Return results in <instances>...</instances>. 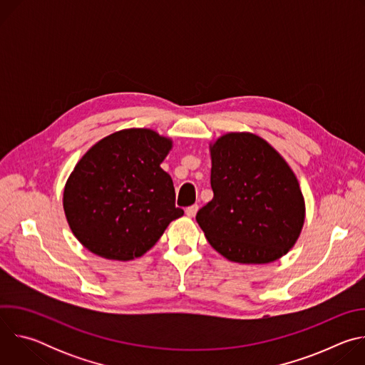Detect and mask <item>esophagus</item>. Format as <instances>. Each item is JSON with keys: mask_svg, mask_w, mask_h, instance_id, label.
<instances>
[{"mask_svg": "<svg viewBox=\"0 0 365 365\" xmlns=\"http://www.w3.org/2000/svg\"><path fill=\"white\" fill-rule=\"evenodd\" d=\"M197 210H199V206L197 205H192V206H189V207H186V215L189 217V218H193L195 215H196V212H197Z\"/></svg>", "mask_w": 365, "mask_h": 365, "instance_id": "esophagus-1", "label": "esophagus"}]
</instances>
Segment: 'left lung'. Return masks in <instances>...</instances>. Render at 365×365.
Here are the masks:
<instances>
[{"label": "left lung", "mask_w": 365, "mask_h": 365, "mask_svg": "<svg viewBox=\"0 0 365 365\" xmlns=\"http://www.w3.org/2000/svg\"><path fill=\"white\" fill-rule=\"evenodd\" d=\"M210 151L214 197L196 214L206 240L234 263L276 262L296 244L304 224L294 172L252 133H227Z\"/></svg>", "instance_id": "1"}]
</instances>
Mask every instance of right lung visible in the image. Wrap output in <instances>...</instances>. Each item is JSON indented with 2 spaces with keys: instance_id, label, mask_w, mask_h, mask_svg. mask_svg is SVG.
I'll list each match as a JSON object with an SVG mask.
<instances>
[{
  "instance_id": "right-lung-1",
  "label": "right lung",
  "mask_w": 365,
  "mask_h": 365,
  "mask_svg": "<svg viewBox=\"0 0 365 365\" xmlns=\"http://www.w3.org/2000/svg\"><path fill=\"white\" fill-rule=\"evenodd\" d=\"M173 147L150 128H127L93 144L63 190V210L78 241L91 252L130 262L147 252L183 215L160 165Z\"/></svg>"
}]
</instances>
